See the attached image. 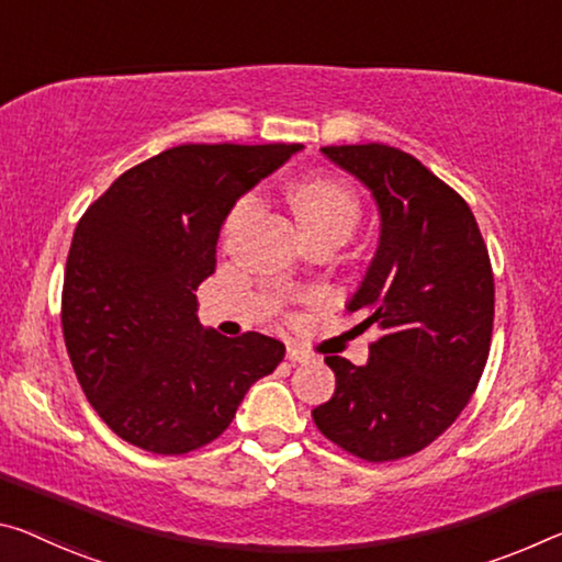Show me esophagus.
Returning <instances> with one entry per match:
<instances>
[{
	"label": "esophagus",
	"mask_w": 562,
	"mask_h": 562,
	"mask_svg": "<svg viewBox=\"0 0 562 562\" xmlns=\"http://www.w3.org/2000/svg\"><path fill=\"white\" fill-rule=\"evenodd\" d=\"M288 360L290 362H307L310 360V352L300 350V347H295V345H288Z\"/></svg>",
	"instance_id": "esophagus-1"
}]
</instances>
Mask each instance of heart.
Instances as JSON below:
<instances>
[{
  "label": "heart",
  "instance_id": "obj_1",
  "mask_svg": "<svg viewBox=\"0 0 562 562\" xmlns=\"http://www.w3.org/2000/svg\"><path fill=\"white\" fill-rule=\"evenodd\" d=\"M292 207L305 235L317 233H342L345 237L360 220V200L350 187L333 177H313L292 187ZM255 207V194H245L229 212L227 225H235L249 210Z\"/></svg>",
  "mask_w": 562,
  "mask_h": 562
}]
</instances>
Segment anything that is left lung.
<instances>
[{"label": "left lung", "mask_w": 562, "mask_h": 562, "mask_svg": "<svg viewBox=\"0 0 562 562\" xmlns=\"http://www.w3.org/2000/svg\"><path fill=\"white\" fill-rule=\"evenodd\" d=\"M323 155L378 204V252L347 313L380 337L364 364L325 358L337 385L313 420L350 456L400 460L440 438L475 393L493 337V267L468 202L420 159L380 142Z\"/></svg>", "instance_id": "obj_1"}]
</instances>
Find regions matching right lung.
I'll return each instance as SVG.
<instances>
[{
    "mask_svg": "<svg viewBox=\"0 0 562 562\" xmlns=\"http://www.w3.org/2000/svg\"><path fill=\"white\" fill-rule=\"evenodd\" d=\"M302 145H180L127 169L77 222L61 333L89 405L122 440L184 456L227 430L284 345L198 319L229 210Z\"/></svg>",
    "mask_w": 562,
    "mask_h": 562,
    "instance_id": "obj_1",
    "label": "right lung"
}]
</instances>
